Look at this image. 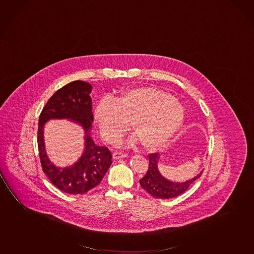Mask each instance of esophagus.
Here are the masks:
<instances>
[{
  "mask_svg": "<svg viewBox=\"0 0 254 254\" xmlns=\"http://www.w3.org/2000/svg\"><path fill=\"white\" fill-rule=\"evenodd\" d=\"M113 158H121V157H126V156H128L127 153L123 152V151H115L113 153Z\"/></svg>",
  "mask_w": 254,
  "mask_h": 254,
  "instance_id": "34e87169",
  "label": "esophagus"
}]
</instances>
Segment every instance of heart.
Returning a JSON list of instances; mask_svg holds the SVG:
<instances>
[{"label":"heart","mask_w":254,"mask_h":254,"mask_svg":"<svg viewBox=\"0 0 254 254\" xmlns=\"http://www.w3.org/2000/svg\"><path fill=\"white\" fill-rule=\"evenodd\" d=\"M102 135L113 142L128 129L135 132L129 142L141 141L148 148H159L171 141L185 121L183 106L172 95L152 88H135L113 102L103 99L95 109Z\"/></svg>","instance_id":"1"}]
</instances>
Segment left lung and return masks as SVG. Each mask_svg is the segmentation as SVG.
<instances>
[{
    "instance_id": "left-lung-1",
    "label": "left lung",
    "mask_w": 254,
    "mask_h": 254,
    "mask_svg": "<svg viewBox=\"0 0 254 254\" xmlns=\"http://www.w3.org/2000/svg\"><path fill=\"white\" fill-rule=\"evenodd\" d=\"M159 156L157 153L148 154V169L143 178L140 180L141 188L147 191L150 195L160 199H171L182 194L187 191L191 185L198 180L202 172L191 180L183 183H176L164 179L158 172L157 163Z\"/></svg>"
}]
</instances>
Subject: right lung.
Listing matches in <instances>:
<instances>
[{
    "mask_svg": "<svg viewBox=\"0 0 254 254\" xmlns=\"http://www.w3.org/2000/svg\"><path fill=\"white\" fill-rule=\"evenodd\" d=\"M91 89L90 83L82 81L67 83L49 98L39 115L38 148L41 167L52 184L61 191L70 194H83L96 188L113 163L109 148L95 144L90 136L94 119L90 96ZM51 118H69L86 130L85 152L70 168H56L48 159L44 151L43 125Z\"/></svg>",
    "mask_w": 254,
    "mask_h": 254,
    "instance_id": "right-lung-1",
    "label": "right lung"
}]
</instances>
